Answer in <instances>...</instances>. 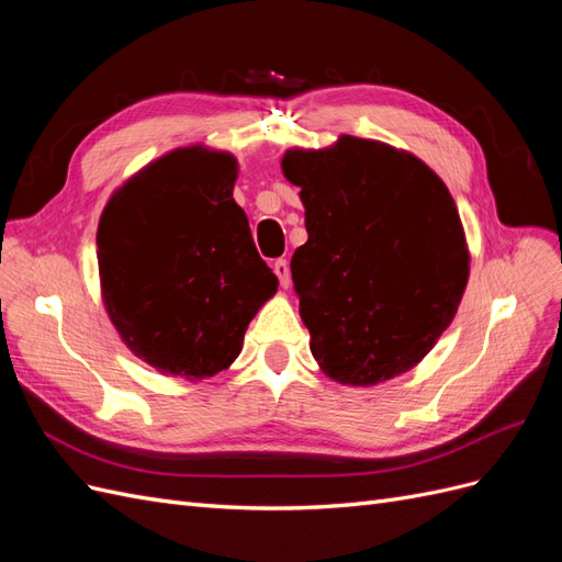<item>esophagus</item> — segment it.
I'll use <instances>...</instances> for the list:
<instances>
[{
	"label": "esophagus",
	"mask_w": 562,
	"mask_h": 562,
	"mask_svg": "<svg viewBox=\"0 0 562 562\" xmlns=\"http://www.w3.org/2000/svg\"><path fill=\"white\" fill-rule=\"evenodd\" d=\"M274 274L279 277L283 288H288V283H291V267H288L285 260H277L274 262Z\"/></svg>",
	"instance_id": "34e87169"
}]
</instances>
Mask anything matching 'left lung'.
<instances>
[{
	"instance_id": "1",
	"label": "left lung",
	"mask_w": 562,
	"mask_h": 562,
	"mask_svg": "<svg viewBox=\"0 0 562 562\" xmlns=\"http://www.w3.org/2000/svg\"><path fill=\"white\" fill-rule=\"evenodd\" d=\"M310 239L291 260L323 375L375 386L413 370L452 323L469 244L446 182L413 151L339 135L281 159Z\"/></svg>"
}]
</instances>
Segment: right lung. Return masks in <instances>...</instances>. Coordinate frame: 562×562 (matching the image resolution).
Listing matches in <instances>:
<instances>
[{"mask_svg":"<svg viewBox=\"0 0 562 562\" xmlns=\"http://www.w3.org/2000/svg\"><path fill=\"white\" fill-rule=\"evenodd\" d=\"M239 161L190 145L149 161L98 220V274L122 342L161 375L199 382L241 353L250 318L279 279L232 199Z\"/></svg>","mask_w":562,"mask_h":562,"instance_id":"add662e5","label":"right lung"}]
</instances>
